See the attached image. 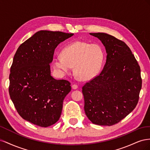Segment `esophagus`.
I'll use <instances>...</instances> for the list:
<instances>
[{
    "instance_id": "34e87169",
    "label": "esophagus",
    "mask_w": 150,
    "mask_h": 150,
    "mask_svg": "<svg viewBox=\"0 0 150 150\" xmlns=\"http://www.w3.org/2000/svg\"><path fill=\"white\" fill-rule=\"evenodd\" d=\"M78 86L76 84H72V88L73 89H78Z\"/></svg>"
}]
</instances>
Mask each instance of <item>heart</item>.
<instances>
[{
	"mask_svg": "<svg viewBox=\"0 0 150 150\" xmlns=\"http://www.w3.org/2000/svg\"><path fill=\"white\" fill-rule=\"evenodd\" d=\"M104 54L101 46L78 40L67 45L61 51V56L52 59V66L60 76L69 74L74 67V74L81 81H89L100 72Z\"/></svg>",
	"mask_w": 150,
	"mask_h": 150,
	"instance_id": "heart-1",
	"label": "heart"
}]
</instances>
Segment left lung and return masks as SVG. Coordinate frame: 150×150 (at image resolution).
Returning <instances> with one entry per match:
<instances>
[{"instance_id": "obj_1", "label": "left lung", "mask_w": 150, "mask_h": 150, "mask_svg": "<svg viewBox=\"0 0 150 150\" xmlns=\"http://www.w3.org/2000/svg\"><path fill=\"white\" fill-rule=\"evenodd\" d=\"M89 34L101 40L107 56L100 74L83 87L84 111L93 124L112 126L137 105L142 84L140 67L124 42L106 33Z\"/></svg>"}]
</instances>
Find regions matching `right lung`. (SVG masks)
Returning a JSON list of instances; mask_svg holds the SVG:
<instances>
[{
	"instance_id": "add662e5",
	"label": "right lung",
	"mask_w": 150,
	"mask_h": 150,
	"mask_svg": "<svg viewBox=\"0 0 150 150\" xmlns=\"http://www.w3.org/2000/svg\"><path fill=\"white\" fill-rule=\"evenodd\" d=\"M74 34L40 30L22 43L13 57L9 76V94L24 120L40 127L59 120L63 101L71 88L66 80L51 76L50 64L61 42Z\"/></svg>"
}]
</instances>
